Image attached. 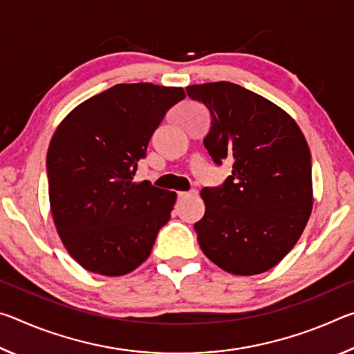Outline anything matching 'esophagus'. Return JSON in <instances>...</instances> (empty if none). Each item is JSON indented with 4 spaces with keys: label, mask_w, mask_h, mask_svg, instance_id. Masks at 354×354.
<instances>
[{
    "label": "esophagus",
    "mask_w": 354,
    "mask_h": 354,
    "mask_svg": "<svg viewBox=\"0 0 354 354\" xmlns=\"http://www.w3.org/2000/svg\"><path fill=\"white\" fill-rule=\"evenodd\" d=\"M198 192L190 190V192H178V198H189V196H195Z\"/></svg>",
    "instance_id": "34e87169"
}]
</instances>
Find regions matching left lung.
<instances>
[{"label": "left lung", "mask_w": 354, "mask_h": 354, "mask_svg": "<svg viewBox=\"0 0 354 354\" xmlns=\"http://www.w3.org/2000/svg\"><path fill=\"white\" fill-rule=\"evenodd\" d=\"M211 112L205 148L231 176L205 187L206 211L195 223L203 253L232 274L270 270L293 248L313 211L310 151L301 129L272 101L237 84L189 86Z\"/></svg>", "instance_id": "obj_1"}]
</instances>
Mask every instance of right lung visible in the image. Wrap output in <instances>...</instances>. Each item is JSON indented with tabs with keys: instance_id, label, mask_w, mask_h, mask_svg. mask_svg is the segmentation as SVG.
<instances>
[{
	"instance_id": "right-lung-1",
	"label": "right lung",
	"mask_w": 354,
	"mask_h": 354,
	"mask_svg": "<svg viewBox=\"0 0 354 354\" xmlns=\"http://www.w3.org/2000/svg\"><path fill=\"white\" fill-rule=\"evenodd\" d=\"M181 87L117 84L76 106L53 134L46 154L50 206L59 237L86 270L122 277L151 253L176 201L137 162Z\"/></svg>"
}]
</instances>
